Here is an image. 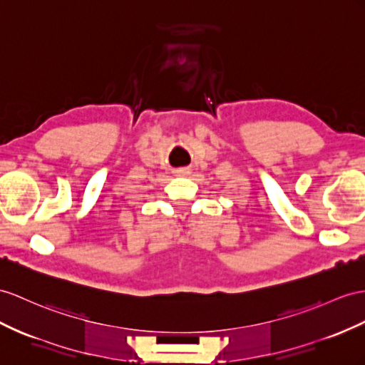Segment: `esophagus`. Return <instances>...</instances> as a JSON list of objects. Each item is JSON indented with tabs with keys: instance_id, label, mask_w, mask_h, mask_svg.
<instances>
[{
	"instance_id": "1",
	"label": "esophagus",
	"mask_w": 365,
	"mask_h": 365,
	"mask_svg": "<svg viewBox=\"0 0 365 365\" xmlns=\"http://www.w3.org/2000/svg\"><path fill=\"white\" fill-rule=\"evenodd\" d=\"M177 174H179V175H186V174H190V170H179V171H177Z\"/></svg>"
}]
</instances>
